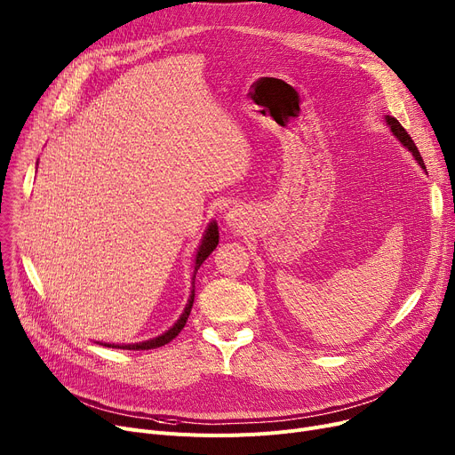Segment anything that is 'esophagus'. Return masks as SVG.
<instances>
[{
	"label": "esophagus",
	"instance_id": "34e87169",
	"mask_svg": "<svg viewBox=\"0 0 455 455\" xmlns=\"http://www.w3.org/2000/svg\"><path fill=\"white\" fill-rule=\"evenodd\" d=\"M227 225L230 228H242L245 225V218L240 208H232L228 213H227Z\"/></svg>",
	"mask_w": 455,
	"mask_h": 455
}]
</instances>
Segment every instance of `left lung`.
<instances>
[{"mask_svg":"<svg viewBox=\"0 0 455 455\" xmlns=\"http://www.w3.org/2000/svg\"><path fill=\"white\" fill-rule=\"evenodd\" d=\"M386 122H387V125L391 127V132L400 140V143L402 146L405 148V149H410L411 151V155L415 156V160L420 164V167L422 170H426V165H424V160H422V156H420V153H419V149H417V146L413 143V140H411V136L405 132V129L400 125V122L398 119H395L393 116H387L386 117Z\"/></svg>","mask_w":455,"mask_h":455,"instance_id":"obj_1","label":"left lung"}]
</instances>
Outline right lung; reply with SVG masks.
Listing matches in <instances>:
<instances>
[{"label":"right lung","mask_w":455,"mask_h":455,"mask_svg":"<svg viewBox=\"0 0 455 455\" xmlns=\"http://www.w3.org/2000/svg\"><path fill=\"white\" fill-rule=\"evenodd\" d=\"M218 243H220L218 223L212 221V223L208 225L204 235H203V242H201V245H199V249H197V254H196V261H194V264H196V266H194V280H196L197 269L203 266V261L212 254V251H213L215 247H218ZM194 288H196V285H194ZM194 297H196V291H191L189 300H188V304H186V307H184L182 315L179 317V321H177L170 330L164 331L162 336H158V338H155V339H149V341L134 343V345H107V343H105V347L127 348V350H151V348H158V347L167 345L172 339H175V338L179 336V333H180V330L184 328V324H186V321H188V317H189V312H191V306H194Z\"/></svg>","instance_id":"obj_1"}]
</instances>
